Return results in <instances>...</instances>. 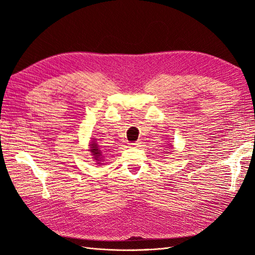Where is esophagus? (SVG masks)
Wrapping results in <instances>:
<instances>
[{"label": "esophagus", "mask_w": 255, "mask_h": 255, "mask_svg": "<svg viewBox=\"0 0 255 255\" xmlns=\"http://www.w3.org/2000/svg\"><path fill=\"white\" fill-rule=\"evenodd\" d=\"M140 142L139 141H136V142H134V143H130V146H132V148H140Z\"/></svg>", "instance_id": "esophagus-1"}]
</instances>
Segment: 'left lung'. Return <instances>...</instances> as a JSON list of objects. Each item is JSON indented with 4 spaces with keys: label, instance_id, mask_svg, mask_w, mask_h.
<instances>
[{
    "label": "left lung",
    "instance_id": "1",
    "mask_svg": "<svg viewBox=\"0 0 255 255\" xmlns=\"http://www.w3.org/2000/svg\"><path fill=\"white\" fill-rule=\"evenodd\" d=\"M169 145H171V144H169Z\"/></svg>",
    "mask_w": 255,
    "mask_h": 255
}]
</instances>
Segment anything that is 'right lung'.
<instances>
[{
    "label": "right lung",
    "instance_id": "1",
    "mask_svg": "<svg viewBox=\"0 0 255 255\" xmlns=\"http://www.w3.org/2000/svg\"><path fill=\"white\" fill-rule=\"evenodd\" d=\"M89 145V152L90 155L94 158V160L98 161V164H102V161H104V156H103V152L100 148L99 143L96 141V138H92Z\"/></svg>",
    "mask_w": 255,
    "mask_h": 255
}]
</instances>
